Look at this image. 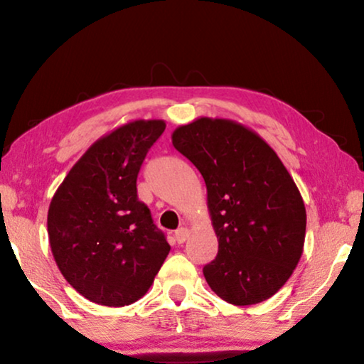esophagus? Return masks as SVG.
Wrapping results in <instances>:
<instances>
[{"label": "esophagus", "instance_id": "obj_1", "mask_svg": "<svg viewBox=\"0 0 364 364\" xmlns=\"http://www.w3.org/2000/svg\"><path fill=\"white\" fill-rule=\"evenodd\" d=\"M188 237H189V230L186 229V227H181V229H178L175 232V238L178 243H184L188 240Z\"/></svg>", "mask_w": 364, "mask_h": 364}]
</instances>
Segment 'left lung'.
I'll use <instances>...</instances> for the list:
<instances>
[{
  "instance_id": "8db88e82",
  "label": "left lung",
  "mask_w": 364,
  "mask_h": 364,
  "mask_svg": "<svg viewBox=\"0 0 364 364\" xmlns=\"http://www.w3.org/2000/svg\"><path fill=\"white\" fill-rule=\"evenodd\" d=\"M198 168L219 252L203 268L217 296L252 306L281 289L299 263L306 208L276 151L242 124L200 117L171 135Z\"/></svg>"
}]
</instances>
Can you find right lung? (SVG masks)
<instances>
[{
	"mask_svg": "<svg viewBox=\"0 0 364 364\" xmlns=\"http://www.w3.org/2000/svg\"><path fill=\"white\" fill-rule=\"evenodd\" d=\"M164 121H134L101 137L73 165L47 215L63 278L107 307L139 301L170 253L166 237L137 196V176Z\"/></svg>",
	"mask_w": 364,
	"mask_h": 364,
	"instance_id": "right-lung-1",
	"label": "right lung"
}]
</instances>
